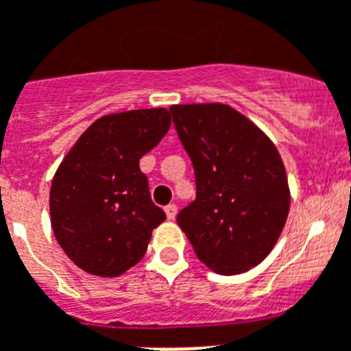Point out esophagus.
Listing matches in <instances>:
<instances>
[{
    "label": "esophagus",
    "instance_id": "1",
    "mask_svg": "<svg viewBox=\"0 0 351 351\" xmlns=\"http://www.w3.org/2000/svg\"><path fill=\"white\" fill-rule=\"evenodd\" d=\"M165 213H167V217H169L170 221H173V219H176V213H178V206H176V204L165 206Z\"/></svg>",
    "mask_w": 351,
    "mask_h": 351
}]
</instances>
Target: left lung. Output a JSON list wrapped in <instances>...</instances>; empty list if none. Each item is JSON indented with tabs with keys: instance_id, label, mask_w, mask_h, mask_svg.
Segmentation results:
<instances>
[{
	"instance_id": "1",
	"label": "left lung",
	"mask_w": 351,
	"mask_h": 351,
	"mask_svg": "<svg viewBox=\"0 0 351 351\" xmlns=\"http://www.w3.org/2000/svg\"><path fill=\"white\" fill-rule=\"evenodd\" d=\"M170 112L197 188L178 213L179 228L215 273H245L271 253L285 226L291 193L282 158L230 106H172Z\"/></svg>"
}]
</instances>
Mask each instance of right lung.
Masks as SVG:
<instances>
[{"label":"right lung","instance_id":"add662e5","mask_svg":"<svg viewBox=\"0 0 351 351\" xmlns=\"http://www.w3.org/2000/svg\"><path fill=\"white\" fill-rule=\"evenodd\" d=\"M170 129L167 109L109 114L84 132L51 181V228L69 260L95 276H118L143 258L167 219L140 159Z\"/></svg>","mask_w":351,"mask_h":351}]
</instances>
